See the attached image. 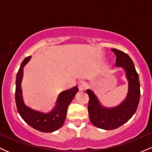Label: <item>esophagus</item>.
<instances>
[{
    "label": "esophagus",
    "mask_w": 152,
    "mask_h": 152,
    "mask_svg": "<svg viewBox=\"0 0 152 152\" xmlns=\"http://www.w3.org/2000/svg\"><path fill=\"white\" fill-rule=\"evenodd\" d=\"M78 86L79 91H84L86 88V82L84 81H81L78 82Z\"/></svg>",
    "instance_id": "esophagus-1"
}]
</instances>
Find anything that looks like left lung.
Returning <instances> with one entry per match:
<instances>
[{"instance_id": "8db88e82", "label": "left lung", "mask_w": 152, "mask_h": 152, "mask_svg": "<svg viewBox=\"0 0 152 152\" xmlns=\"http://www.w3.org/2000/svg\"><path fill=\"white\" fill-rule=\"evenodd\" d=\"M111 50L116 55V66L125 69L128 80V93L120 105L113 107H104L100 103L92 91L88 89L89 96L88 111L92 124L98 128L111 130L118 128L130 119L137 109L140 98V84L139 76L131 58L122 51Z\"/></svg>"}]
</instances>
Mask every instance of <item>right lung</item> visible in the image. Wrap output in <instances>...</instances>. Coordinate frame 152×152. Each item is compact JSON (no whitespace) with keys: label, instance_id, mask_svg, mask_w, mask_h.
Masks as SVG:
<instances>
[{"label":"right lung","instance_id":"add662e5","mask_svg":"<svg viewBox=\"0 0 152 152\" xmlns=\"http://www.w3.org/2000/svg\"><path fill=\"white\" fill-rule=\"evenodd\" d=\"M30 58L31 56H29L23 60L16 76L15 102L18 111L24 121L34 129L42 132H52L63 126L66 117L68 106L74 99L78 88L77 86H75L59 94L55 107L50 113H43L28 107L24 103L21 81L23 76L24 66Z\"/></svg>","mask_w":152,"mask_h":152}]
</instances>
